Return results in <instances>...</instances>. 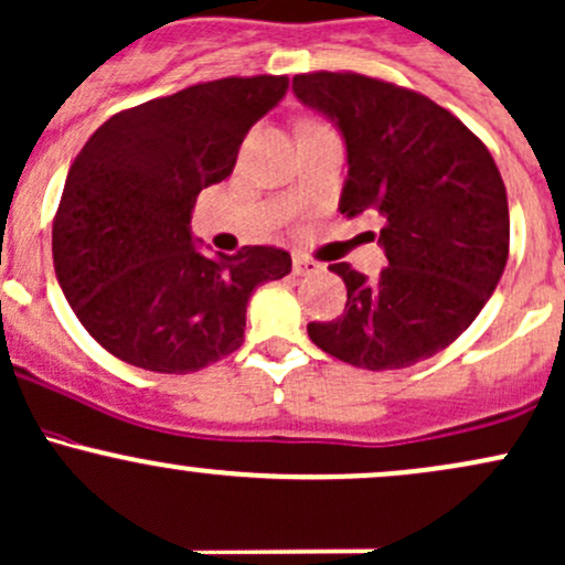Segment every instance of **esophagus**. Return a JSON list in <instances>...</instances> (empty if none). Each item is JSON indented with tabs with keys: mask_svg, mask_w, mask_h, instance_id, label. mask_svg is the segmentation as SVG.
Here are the masks:
<instances>
[{
	"mask_svg": "<svg viewBox=\"0 0 565 565\" xmlns=\"http://www.w3.org/2000/svg\"><path fill=\"white\" fill-rule=\"evenodd\" d=\"M292 270H295V276H313V273L324 270V265H321L319 259L306 257V254H295V257H292Z\"/></svg>",
	"mask_w": 565,
	"mask_h": 565,
	"instance_id": "34e87169",
	"label": "esophagus"
}]
</instances>
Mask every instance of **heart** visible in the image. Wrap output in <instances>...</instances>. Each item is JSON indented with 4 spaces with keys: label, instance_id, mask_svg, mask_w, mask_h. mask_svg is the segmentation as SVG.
<instances>
[{
    "label": "heart",
    "instance_id": "obj_1",
    "mask_svg": "<svg viewBox=\"0 0 565 565\" xmlns=\"http://www.w3.org/2000/svg\"><path fill=\"white\" fill-rule=\"evenodd\" d=\"M311 122H319V120H306V122H302V126H311Z\"/></svg>",
    "mask_w": 565,
    "mask_h": 565
}]
</instances>
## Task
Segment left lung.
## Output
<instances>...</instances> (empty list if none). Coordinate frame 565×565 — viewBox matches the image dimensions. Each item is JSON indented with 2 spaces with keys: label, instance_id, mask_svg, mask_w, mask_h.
<instances>
[{
  "label": "left lung",
  "instance_id": "obj_1",
  "mask_svg": "<svg viewBox=\"0 0 565 565\" xmlns=\"http://www.w3.org/2000/svg\"><path fill=\"white\" fill-rule=\"evenodd\" d=\"M292 90L343 131L340 212L381 216L388 259L377 278L330 265L349 289L345 311L311 321L308 334L353 367L424 362L472 324L510 257V206L493 154L454 111L386 79L306 72Z\"/></svg>",
  "mask_w": 565,
  "mask_h": 565
}]
</instances>
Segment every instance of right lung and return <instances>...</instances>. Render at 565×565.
I'll list each match as a JSON object with an SVG mask.
<instances>
[{
    "label": "right lung",
    "instance_id": "obj_1",
    "mask_svg": "<svg viewBox=\"0 0 565 565\" xmlns=\"http://www.w3.org/2000/svg\"><path fill=\"white\" fill-rule=\"evenodd\" d=\"M287 74L222 77L111 115L74 158L53 216L61 289L111 356L195 373L244 343L254 289L292 270L289 252L203 257L190 212L233 173L244 136L281 102Z\"/></svg>",
    "mask_w": 565,
    "mask_h": 565
}]
</instances>
